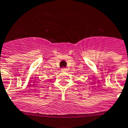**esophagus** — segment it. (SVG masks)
Returning a JSON list of instances; mask_svg holds the SVG:
<instances>
[{
    "instance_id": "esophagus-1",
    "label": "esophagus",
    "mask_w": 128,
    "mask_h": 128,
    "mask_svg": "<svg viewBox=\"0 0 128 128\" xmlns=\"http://www.w3.org/2000/svg\"><path fill=\"white\" fill-rule=\"evenodd\" d=\"M67 70H68V69H67V68H62V69H61L62 72H66Z\"/></svg>"
}]
</instances>
